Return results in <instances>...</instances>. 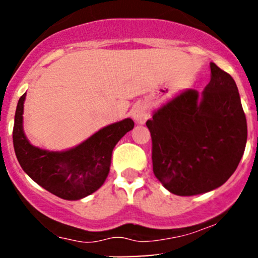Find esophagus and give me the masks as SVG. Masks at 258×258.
<instances>
[{
    "instance_id": "obj_1",
    "label": "esophagus",
    "mask_w": 258,
    "mask_h": 258,
    "mask_svg": "<svg viewBox=\"0 0 258 258\" xmlns=\"http://www.w3.org/2000/svg\"><path fill=\"white\" fill-rule=\"evenodd\" d=\"M149 112H148V106L146 104H137L132 109V117L137 123H144L148 120Z\"/></svg>"
}]
</instances>
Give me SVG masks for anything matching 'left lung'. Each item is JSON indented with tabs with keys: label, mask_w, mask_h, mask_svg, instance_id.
<instances>
[{
	"label": "left lung",
	"mask_w": 258,
	"mask_h": 258,
	"mask_svg": "<svg viewBox=\"0 0 258 258\" xmlns=\"http://www.w3.org/2000/svg\"><path fill=\"white\" fill-rule=\"evenodd\" d=\"M203 93L185 90L147 121L155 177L180 197L221 186L240 162L247 125L235 81L210 63Z\"/></svg>",
	"instance_id": "1"
}]
</instances>
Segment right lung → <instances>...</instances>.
I'll use <instances>...</instances> for the list:
<instances>
[{"mask_svg": "<svg viewBox=\"0 0 258 258\" xmlns=\"http://www.w3.org/2000/svg\"><path fill=\"white\" fill-rule=\"evenodd\" d=\"M25 93L18 102L13 146L20 166L38 185L65 200H79L98 190L110 170L111 153L135 122L125 119L99 130L78 147L49 152L34 147L23 130Z\"/></svg>", "mask_w": 258, "mask_h": 258, "instance_id": "1", "label": "right lung"}]
</instances>
